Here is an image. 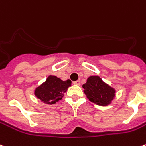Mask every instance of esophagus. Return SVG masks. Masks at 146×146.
Segmentation results:
<instances>
[{"label":"esophagus","instance_id":"obj_1","mask_svg":"<svg viewBox=\"0 0 146 146\" xmlns=\"http://www.w3.org/2000/svg\"><path fill=\"white\" fill-rule=\"evenodd\" d=\"M73 84H76V85H80V80H76V81H74V82H73Z\"/></svg>","mask_w":146,"mask_h":146}]
</instances>
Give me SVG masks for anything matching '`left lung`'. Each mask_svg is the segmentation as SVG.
<instances>
[{
  "label": "left lung",
  "mask_w": 146,
  "mask_h": 146,
  "mask_svg": "<svg viewBox=\"0 0 146 146\" xmlns=\"http://www.w3.org/2000/svg\"><path fill=\"white\" fill-rule=\"evenodd\" d=\"M82 87L89 100L100 106L109 104L115 93L114 88L103 82L100 77L97 76L88 77L87 82Z\"/></svg>",
  "instance_id": "8db88e82"
}]
</instances>
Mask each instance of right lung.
<instances>
[{
  "mask_svg": "<svg viewBox=\"0 0 146 146\" xmlns=\"http://www.w3.org/2000/svg\"><path fill=\"white\" fill-rule=\"evenodd\" d=\"M70 85V80L63 81L55 76H49L46 82L35 89V95L45 104H53L62 100L64 92Z\"/></svg>",
  "mask_w": 146,
  "mask_h": 146,
  "instance_id": "1",
  "label": "right lung"
}]
</instances>
